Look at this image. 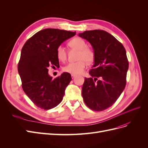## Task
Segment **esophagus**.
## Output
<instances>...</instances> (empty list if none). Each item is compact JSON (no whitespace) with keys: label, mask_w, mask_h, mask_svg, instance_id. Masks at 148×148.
Returning a JSON list of instances; mask_svg holds the SVG:
<instances>
[{"label":"esophagus","mask_w":148,"mask_h":148,"mask_svg":"<svg viewBox=\"0 0 148 148\" xmlns=\"http://www.w3.org/2000/svg\"><path fill=\"white\" fill-rule=\"evenodd\" d=\"M76 77H77V75H71V78H75Z\"/></svg>","instance_id":"esophagus-1"}]
</instances>
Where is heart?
Wrapping results in <instances>:
<instances>
[{
	"label": "heart",
	"mask_w": 148,
	"mask_h": 148,
	"mask_svg": "<svg viewBox=\"0 0 148 148\" xmlns=\"http://www.w3.org/2000/svg\"><path fill=\"white\" fill-rule=\"evenodd\" d=\"M69 47L78 50L77 60L75 62H71L66 65L63 70L65 72L72 75H79L86 66L87 64H91L95 60V54L94 51L90 47L86 46V43L81 38H75L67 43ZM56 55L60 61L64 62L66 59V53L62 46H59L57 49Z\"/></svg>",
	"instance_id": "b5f03b06"
}]
</instances>
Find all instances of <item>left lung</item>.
Wrapping results in <instances>:
<instances>
[{"label": "left lung", "mask_w": 148, "mask_h": 148, "mask_svg": "<svg viewBox=\"0 0 148 148\" xmlns=\"http://www.w3.org/2000/svg\"><path fill=\"white\" fill-rule=\"evenodd\" d=\"M78 35L91 44L95 54L89 72L91 77L84 78L82 96L89 109L102 111L112 106L125 89L128 69L126 51L122 43L104 30L86 31ZM97 77L100 79L96 82Z\"/></svg>", "instance_id": "1"}]
</instances>
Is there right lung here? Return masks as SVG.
I'll return each instance as SVG.
<instances>
[{
	"mask_svg": "<svg viewBox=\"0 0 148 148\" xmlns=\"http://www.w3.org/2000/svg\"><path fill=\"white\" fill-rule=\"evenodd\" d=\"M75 34V31L44 29L28 39L21 49L18 64L21 86L39 108L52 109L63 99L65 88L71 80V75L64 72L53 79L48 74V67L59 66L56 55L57 47Z\"/></svg>",
	"mask_w": 148,
	"mask_h": 148,
	"instance_id": "1",
	"label": "right lung"
}]
</instances>
